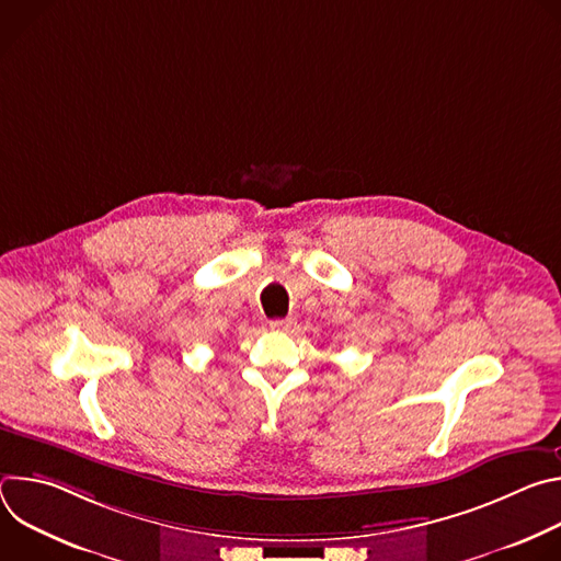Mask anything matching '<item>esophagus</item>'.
<instances>
[{"label":"esophagus","instance_id":"esophagus-1","mask_svg":"<svg viewBox=\"0 0 561 561\" xmlns=\"http://www.w3.org/2000/svg\"><path fill=\"white\" fill-rule=\"evenodd\" d=\"M295 327V319H273L271 322V331H275V333H288L290 329Z\"/></svg>","mask_w":561,"mask_h":561}]
</instances>
